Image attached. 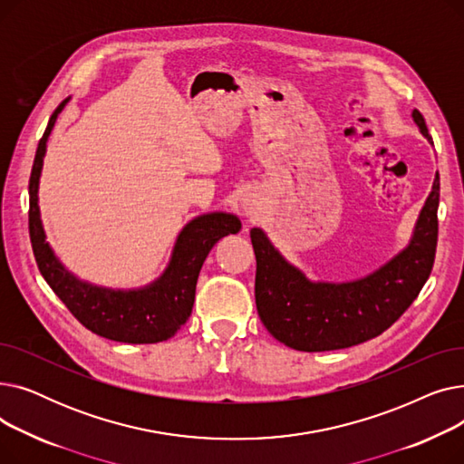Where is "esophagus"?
I'll list each match as a JSON object with an SVG mask.
<instances>
[{
	"label": "esophagus",
	"mask_w": 464,
	"mask_h": 464,
	"mask_svg": "<svg viewBox=\"0 0 464 464\" xmlns=\"http://www.w3.org/2000/svg\"><path fill=\"white\" fill-rule=\"evenodd\" d=\"M242 207H245V208H252V203H250V201H245V203H242Z\"/></svg>",
	"instance_id": "34e87169"
}]
</instances>
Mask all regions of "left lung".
Segmentation results:
<instances>
[{"label":"left lung","instance_id":"8db88e82","mask_svg":"<svg viewBox=\"0 0 464 464\" xmlns=\"http://www.w3.org/2000/svg\"><path fill=\"white\" fill-rule=\"evenodd\" d=\"M421 135L432 144L425 118L411 112ZM440 177L420 212L408 246L374 273L352 282H314L291 265L266 238L250 231L256 254V306L276 340L299 352L350 348L382 334L416 301L434 263L438 240Z\"/></svg>","mask_w":464,"mask_h":464}]
</instances>
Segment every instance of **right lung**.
Wrapping results in <instances>:
<instances>
[{
	"instance_id": "obj_1",
	"label": "right lung",
	"mask_w": 464,
	"mask_h": 464,
	"mask_svg": "<svg viewBox=\"0 0 464 464\" xmlns=\"http://www.w3.org/2000/svg\"><path fill=\"white\" fill-rule=\"evenodd\" d=\"M63 100L53 112L39 140L30 177V238L39 271L69 312L92 333L126 344H156L175 336L188 322L199 271L219 238L240 231V219L227 212H208L193 218L179 233L163 275L137 289L95 285L69 273L46 242L39 210V179L46 154V140Z\"/></svg>"
}]
</instances>
